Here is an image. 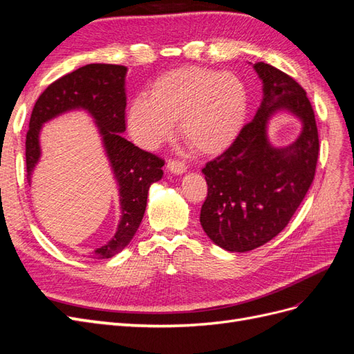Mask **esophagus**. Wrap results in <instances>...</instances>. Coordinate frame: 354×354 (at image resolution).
Returning <instances> with one entry per match:
<instances>
[{
	"mask_svg": "<svg viewBox=\"0 0 354 354\" xmlns=\"http://www.w3.org/2000/svg\"><path fill=\"white\" fill-rule=\"evenodd\" d=\"M167 167H168V169L171 171V173L176 174V176H181L183 173H186V165L181 162V160L171 159V160H168Z\"/></svg>",
	"mask_w": 354,
	"mask_h": 354,
	"instance_id": "1",
	"label": "esophagus"
}]
</instances>
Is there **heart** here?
Wrapping results in <instances>:
<instances>
[{"mask_svg":"<svg viewBox=\"0 0 354 354\" xmlns=\"http://www.w3.org/2000/svg\"><path fill=\"white\" fill-rule=\"evenodd\" d=\"M248 94L230 72L186 66L159 77L149 95L136 97L127 111L133 140L153 149L174 131L178 120L183 140L202 155L224 151L242 128Z\"/></svg>","mask_w":354,"mask_h":354,"instance_id":"b5f03b06","label":"heart"}]
</instances>
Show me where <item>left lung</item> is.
<instances>
[{
	"instance_id": "1",
	"label": "left lung",
	"mask_w": 354,
	"mask_h": 354,
	"mask_svg": "<svg viewBox=\"0 0 354 354\" xmlns=\"http://www.w3.org/2000/svg\"><path fill=\"white\" fill-rule=\"evenodd\" d=\"M263 82V100L227 151L202 168L208 195L201 226L220 248L246 252L279 234L312 186L319 156L315 112L306 91L274 66H252ZM279 111L302 122L296 142L273 147L266 133Z\"/></svg>"
}]
</instances>
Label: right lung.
Wrapping results in <instances>:
<instances>
[{
  "label": "right lung",
  "mask_w": 354,
  "mask_h": 354,
  "mask_svg": "<svg viewBox=\"0 0 354 354\" xmlns=\"http://www.w3.org/2000/svg\"><path fill=\"white\" fill-rule=\"evenodd\" d=\"M127 68L91 63L50 84L30 115L26 134V171L32 173L41 159L42 125L73 112H87L97 127L106 158L120 192L121 218L109 242L90 252V259H111L130 243L143 220L147 194L164 176V160L125 140V77Z\"/></svg>",
  "instance_id": "add662e5"
}]
</instances>
